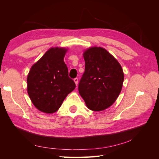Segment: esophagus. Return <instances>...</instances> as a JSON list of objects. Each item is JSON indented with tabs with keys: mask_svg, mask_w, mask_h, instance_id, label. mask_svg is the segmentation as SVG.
<instances>
[{
	"mask_svg": "<svg viewBox=\"0 0 159 159\" xmlns=\"http://www.w3.org/2000/svg\"><path fill=\"white\" fill-rule=\"evenodd\" d=\"M74 82H75V85H78V78H74Z\"/></svg>",
	"mask_w": 159,
	"mask_h": 159,
	"instance_id": "obj_1",
	"label": "esophagus"
}]
</instances>
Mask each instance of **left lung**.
<instances>
[{
  "instance_id": "obj_1",
  "label": "left lung",
  "mask_w": 159,
  "mask_h": 159,
  "mask_svg": "<svg viewBox=\"0 0 159 159\" xmlns=\"http://www.w3.org/2000/svg\"><path fill=\"white\" fill-rule=\"evenodd\" d=\"M84 57L85 71L79 83V93L90 110L101 111L113 105L121 92L123 69L103 48H89L84 52Z\"/></svg>"
}]
</instances>
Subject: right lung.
Returning a JSON list of instances; mask_svg holds the SVG:
<instances>
[{
    "label": "right lung",
    "mask_w": 159,
    "mask_h": 159,
    "mask_svg": "<svg viewBox=\"0 0 159 159\" xmlns=\"http://www.w3.org/2000/svg\"><path fill=\"white\" fill-rule=\"evenodd\" d=\"M67 49L51 48L34 64L27 77V90L34 105L42 112L53 113L75 88L64 61Z\"/></svg>",
    "instance_id": "1"
}]
</instances>
